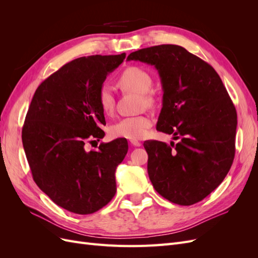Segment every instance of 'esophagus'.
<instances>
[{"instance_id":"esophagus-1","label":"esophagus","mask_w":258,"mask_h":258,"mask_svg":"<svg viewBox=\"0 0 258 258\" xmlns=\"http://www.w3.org/2000/svg\"><path fill=\"white\" fill-rule=\"evenodd\" d=\"M130 144H131L132 146H137V147H139V146H141V145H142V143L140 142V141H137V140H131V141H130Z\"/></svg>"}]
</instances>
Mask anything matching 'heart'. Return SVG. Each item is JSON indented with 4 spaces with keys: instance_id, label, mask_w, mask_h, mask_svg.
<instances>
[{
    "instance_id": "heart-1",
    "label": "heart",
    "mask_w": 258,
    "mask_h": 258,
    "mask_svg": "<svg viewBox=\"0 0 258 258\" xmlns=\"http://www.w3.org/2000/svg\"><path fill=\"white\" fill-rule=\"evenodd\" d=\"M117 83L123 90L139 93L145 105L152 106L155 104V96L150 91L153 85V79L151 74L144 69L139 67L124 69L118 76ZM97 100L101 111L105 115H111L113 113L115 108V97L110 86H101L98 90ZM152 124L153 119L148 115L124 117L113 124L111 134L116 138L139 140L146 137Z\"/></svg>"
}]
</instances>
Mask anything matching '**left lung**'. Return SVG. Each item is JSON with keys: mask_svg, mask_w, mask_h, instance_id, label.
I'll return each instance as SVG.
<instances>
[{"mask_svg": "<svg viewBox=\"0 0 258 258\" xmlns=\"http://www.w3.org/2000/svg\"><path fill=\"white\" fill-rule=\"evenodd\" d=\"M127 60L158 70L163 97L156 129L178 140L170 145L144 142L154 188L173 204H197L230 170L236 152V107L215 70L182 46L139 49Z\"/></svg>", "mask_w": 258, "mask_h": 258, "instance_id": "8db88e82", "label": "left lung"}]
</instances>
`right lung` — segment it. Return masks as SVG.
Listing matches in <instances>:
<instances>
[{
	"label": "right lung",
	"instance_id": "right-lung-1",
	"mask_svg": "<svg viewBox=\"0 0 258 258\" xmlns=\"http://www.w3.org/2000/svg\"><path fill=\"white\" fill-rule=\"evenodd\" d=\"M126 53L77 58L52 73L31 101L22 127V144L36 185L70 212L91 214L116 194L115 171L128 152L126 139L101 143L105 124L97 95L106 75Z\"/></svg>",
	"mask_w": 258,
	"mask_h": 258
}]
</instances>
